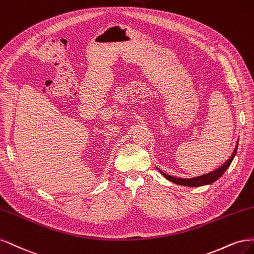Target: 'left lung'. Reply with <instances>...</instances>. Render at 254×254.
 Here are the masks:
<instances>
[{
	"mask_svg": "<svg viewBox=\"0 0 254 254\" xmlns=\"http://www.w3.org/2000/svg\"><path fill=\"white\" fill-rule=\"evenodd\" d=\"M236 150H237V145H236V148L232 154V156L230 157V159H229L223 167H220L218 170L212 172V173H209L207 175H202V176L191 178V179H184V178H177V177L170 176L166 173H163V172L160 170H159V172L167 179H169L170 182L177 184V185H182V186H186V187H200V186H204V185H209V184L216 182L217 179L225 173L226 170L229 168V166L231 165V162L236 154Z\"/></svg>",
	"mask_w": 254,
	"mask_h": 254,
	"instance_id": "obj_1",
	"label": "left lung"
}]
</instances>
